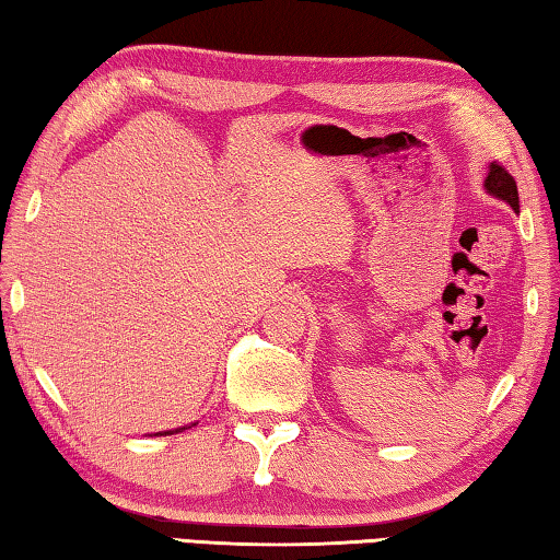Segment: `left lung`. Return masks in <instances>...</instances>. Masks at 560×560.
Listing matches in <instances>:
<instances>
[{
  "instance_id": "1",
  "label": "left lung",
  "mask_w": 560,
  "mask_h": 560,
  "mask_svg": "<svg viewBox=\"0 0 560 560\" xmlns=\"http://www.w3.org/2000/svg\"><path fill=\"white\" fill-rule=\"evenodd\" d=\"M485 186H487L489 194H494V196H499V199H504L518 213L516 182H514V176L509 174L502 164L494 162L492 166H489V174H487V179H485Z\"/></svg>"
}]
</instances>
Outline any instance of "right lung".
<instances>
[{
    "instance_id": "right-lung-1",
    "label": "right lung",
    "mask_w": 560,
    "mask_h": 560,
    "mask_svg": "<svg viewBox=\"0 0 560 560\" xmlns=\"http://www.w3.org/2000/svg\"><path fill=\"white\" fill-rule=\"evenodd\" d=\"M179 430H184V428H179ZM179 430H174V433H179Z\"/></svg>"
}]
</instances>
